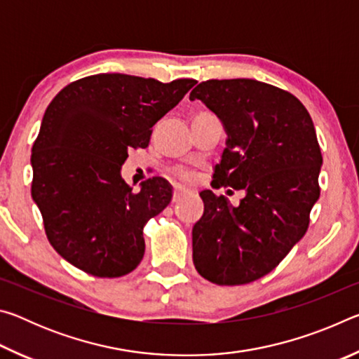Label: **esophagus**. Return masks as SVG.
Listing matches in <instances>:
<instances>
[{
	"label": "esophagus",
	"instance_id": "esophagus-1",
	"mask_svg": "<svg viewBox=\"0 0 359 359\" xmlns=\"http://www.w3.org/2000/svg\"><path fill=\"white\" fill-rule=\"evenodd\" d=\"M184 190H182V188L180 187H175L174 188V194H172V203L175 204V203H179L180 201V198L182 196H184Z\"/></svg>",
	"mask_w": 359,
	"mask_h": 359
}]
</instances>
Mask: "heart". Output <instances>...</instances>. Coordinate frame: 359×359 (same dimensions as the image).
Segmentation results:
<instances>
[{"label": "heart", "instance_id": "1", "mask_svg": "<svg viewBox=\"0 0 359 359\" xmlns=\"http://www.w3.org/2000/svg\"><path fill=\"white\" fill-rule=\"evenodd\" d=\"M172 174L177 177L179 180L185 182V184H191V182L196 180V174H194L193 171H190V169H185V168H175Z\"/></svg>", "mask_w": 359, "mask_h": 359}]
</instances>
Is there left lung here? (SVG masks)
I'll return each instance as SVG.
<instances>
[{
    "label": "left lung",
    "instance_id": "8db88e82",
    "mask_svg": "<svg viewBox=\"0 0 359 359\" xmlns=\"http://www.w3.org/2000/svg\"><path fill=\"white\" fill-rule=\"evenodd\" d=\"M190 100H201L228 136L212 184L245 191L238 208L210 190L199 193L194 267L217 285L255 282L302 239L320 198L323 156L313 121L294 95L253 79H212Z\"/></svg>",
    "mask_w": 359,
    "mask_h": 359
}]
</instances>
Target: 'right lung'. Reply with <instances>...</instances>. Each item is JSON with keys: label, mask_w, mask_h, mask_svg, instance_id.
I'll return each instance as SVG.
<instances>
[{"label": "right lung", "mask_w": 359, "mask_h": 359, "mask_svg": "<svg viewBox=\"0 0 359 359\" xmlns=\"http://www.w3.org/2000/svg\"><path fill=\"white\" fill-rule=\"evenodd\" d=\"M196 83H163L128 74L79 79L46 109L32 149V196L47 239L95 277L135 271L145 252L144 226L171 203L161 177L135 193L120 171L128 151L149 147L151 128Z\"/></svg>", "instance_id": "add662e5"}]
</instances>
